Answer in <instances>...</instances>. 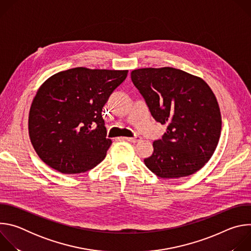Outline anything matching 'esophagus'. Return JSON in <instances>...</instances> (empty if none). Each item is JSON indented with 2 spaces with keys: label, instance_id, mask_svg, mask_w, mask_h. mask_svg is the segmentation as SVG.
Instances as JSON below:
<instances>
[{
  "label": "esophagus",
  "instance_id": "1",
  "mask_svg": "<svg viewBox=\"0 0 251 251\" xmlns=\"http://www.w3.org/2000/svg\"><path fill=\"white\" fill-rule=\"evenodd\" d=\"M121 140H126V141H129V142H132V143H137L141 140V137L140 136H135V137H132V138H128V137H121L120 138Z\"/></svg>",
  "mask_w": 251,
  "mask_h": 251
}]
</instances>
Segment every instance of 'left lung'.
I'll use <instances>...</instances> for the list:
<instances>
[{
  "label": "left lung",
  "instance_id": "obj_1",
  "mask_svg": "<svg viewBox=\"0 0 251 251\" xmlns=\"http://www.w3.org/2000/svg\"><path fill=\"white\" fill-rule=\"evenodd\" d=\"M152 116L167 132L153 143L146 167L162 178L188 176L211 158L222 132L216 95L199 76L173 67L139 68L131 73Z\"/></svg>",
  "mask_w": 251,
  "mask_h": 251
}]
</instances>
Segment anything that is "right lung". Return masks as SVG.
Masks as SVG:
<instances>
[{"instance_id": "obj_1", "label": "right lung", "mask_w": 251, "mask_h": 251, "mask_svg": "<svg viewBox=\"0 0 251 251\" xmlns=\"http://www.w3.org/2000/svg\"><path fill=\"white\" fill-rule=\"evenodd\" d=\"M128 70L75 67L48 78L35 94L28 113V135L41 160L62 174L93 169L106 157L101 112Z\"/></svg>"}]
</instances>
